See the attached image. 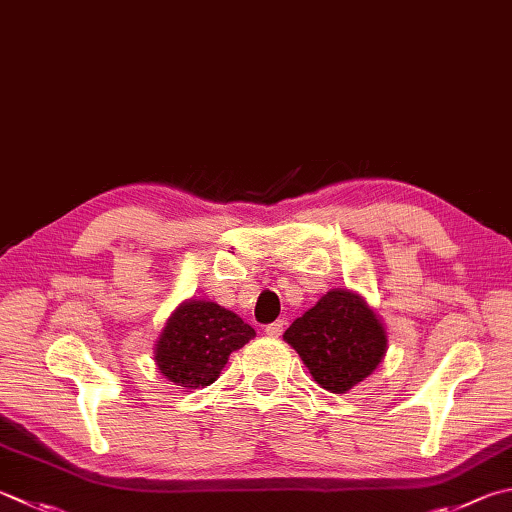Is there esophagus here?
Here are the masks:
<instances>
[{"label": "esophagus", "instance_id": "34e87169", "mask_svg": "<svg viewBox=\"0 0 512 512\" xmlns=\"http://www.w3.org/2000/svg\"><path fill=\"white\" fill-rule=\"evenodd\" d=\"M284 327H286L284 320H275L273 324H268V327L264 329V333H266L268 338H280L282 333H284Z\"/></svg>", "mask_w": 512, "mask_h": 512}]
</instances>
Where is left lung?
Listing matches in <instances>:
<instances>
[{"instance_id": "8db88e82", "label": "left lung", "mask_w": 512, "mask_h": 512, "mask_svg": "<svg viewBox=\"0 0 512 512\" xmlns=\"http://www.w3.org/2000/svg\"><path fill=\"white\" fill-rule=\"evenodd\" d=\"M284 340L331 394H347L374 374L387 353V331L369 302L349 288H331L284 331Z\"/></svg>"}]
</instances>
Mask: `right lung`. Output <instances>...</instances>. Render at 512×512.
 <instances>
[{
	"label": "right lung",
	"mask_w": 512,
	"mask_h": 512,
	"mask_svg": "<svg viewBox=\"0 0 512 512\" xmlns=\"http://www.w3.org/2000/svg\"><path fill=\"white\" fill-rule=\"evenodd\" d=\"M255 338V329L210 300L181 302L165 320L154 345V362L170 383L208 387L219 378L232 351Z\"/></svg>",
	"instance_id": "1"
}]
</instances>
